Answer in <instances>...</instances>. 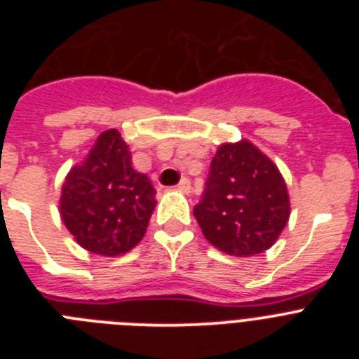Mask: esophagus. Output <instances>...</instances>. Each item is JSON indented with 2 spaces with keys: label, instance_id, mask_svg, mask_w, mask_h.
<instances>
[{
  "label": "esophagus",
  "instance_id": "esophagus-1",
  "mask_svg": "<svg viewBox=\"0 0 359 359\" xmlns=\"http://www.w3.org/2000/svg\"><path fill=\"white\" fill-rule=\"evenodd\" d=\"M177 190H180V192H183V194H189L190 190H192V185H190V180L183 177L182 182L177 183Z\"/></svg>",
  "mask_w": 359,
  "mask_h": 359
}]
</instances>
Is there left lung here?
Segmentation results:
<instances>
[{"mask_svg": "<svg viewBox=\"0 0 359 359\" xmlns=\"http://www.w3.org/2000/svg\"><path fill=\"white\" fill-rule=\"evenodd\" d=\"M194 217L205 239L221 252L262 253L290 219L286 182L277 165L248 140L219 145Z\"/></svg>", "mask_w": 359, "mask_h": 359, "instance_id": "left-lung-1", "label": "left lung"}]
</instances>
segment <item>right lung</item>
Wrapping results in <instances>:
<instances>
[{
	"mask_svg": "<svg viewBox=\"0 0 359 359\" xmlns=\"http://www.w3.org/2000/svg\"><path fill=\"white\" fill-rule=\"evenodd\" d=\"M154 196L149 177L133 169L131 151L120 133L107 129L66 176L59 212L82 248L115 257L144 239L156 207Z\"/></svg>",
	"mask_w": 359,
	"mask_h": 359,
	"instance_id": "right-lung-1",
	"label": "right lung"
}]
</instances>
